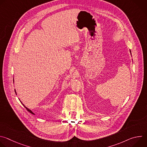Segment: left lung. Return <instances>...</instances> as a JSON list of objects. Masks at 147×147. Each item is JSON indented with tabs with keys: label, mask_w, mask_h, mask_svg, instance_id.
I'll return each mask as SVG.
<instances>
[{
	"label": "left lung",
	"mask_w": 147,
	"mask_h": 147,
	"mask_svg": "<svg viewBox=\"0 0 147 147\" xmlns=\"http://www.w3.org/2000/svg\"><path fill=\"white\" fill-rule=\"evenodd\" d=\"M130 52H131V51H130Z\"/></svg>",
	"instance_id": "8db88e82"
}]
</instances>
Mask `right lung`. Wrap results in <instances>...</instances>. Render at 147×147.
Listing matches in <instances>:
<instances>
[{"label":"right lung","mask_w":147,"mask_h":147,"mask_svg":"<svg viewBox=\"0 0 147 147\" xmlns=\"http://www.w3.org/2000/svg\"><path fill=\"white\" fill-rule=\"evenodd\" d=\"M13 81H14V80H13ZM15 92H16V91H15ZM23 106H24V107L26 108V109H27V111H28L29 112H30L31 113H32V114H33V115H35V114H34V113H33V112H32L31 110H30V109H28L27 107H26L24 105H23Z\"/></svg>","instance_id":"add662e5"}]
</instances>
